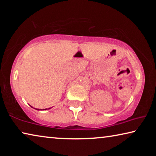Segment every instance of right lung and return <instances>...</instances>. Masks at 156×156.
<instances>
[{
    "mask_svg": "<svg viewBox=\"0 0 156 156\" xmlns=\"http://www.w3.org/2000/svg\"><path fill=\"white\" fill-rule=\"evenodd\" d=\"M49 109H50V108H49ZM36 109V110H40V109ZM46 109H44V110H46Z\"/></svg>",
    "mask_w": 156,
    "mask_h": 156,
    "instance_id": "add662e5",
    "label": "right lung"
}]
</instances>
